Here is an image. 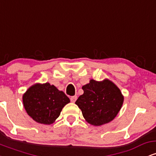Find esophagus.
Wrapping results in <instances>:
<instances>
[{"label": "esophagus", "instance_id": "esophagus-1", "mask_svg": "<svg viewBox=\"0 0 156 156\" xmlns=\"http://www.w3.org/2000/svg\"><path fill=\"white\" fill-rule=\"evenodd\" d=\"M76 100H77V96H72L70 98V101H71V102H73V103H75V102L76 101Z\"/></svg>", "mask_w": 156, "mask_h": 156}]
</instances>
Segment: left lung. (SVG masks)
I'll use <instances>...</instances> for the list:
<instances>
[{
  "label": "left lung",
  "mask_w": 156,
  "mask_h": 156,
  "mask_svg": "<svg viewBox=\"0 0 156 156\" xmlns=\"http://www.w3.org/2000/svg\"><path fill=\"white\" fill-rule=\"evenodd\" d=\"M82 89L83 94L78 98L76 104L89 124L100 126L113 120L117 115L124 98L119 89L111 80H90Z\"/></svg>",
  "instance_id": "obj_1"
}]
</instances>
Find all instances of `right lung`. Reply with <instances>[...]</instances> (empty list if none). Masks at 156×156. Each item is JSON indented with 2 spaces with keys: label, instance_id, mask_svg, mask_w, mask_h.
I'll list each match as a JSON object with an SVG mask.
<instances>
[{
  "label": "right lung",
  "instance_id": "right-lung-1",
  "mask_svg": "<svg viewBox=\"0 0 156 156\" xmlns=\"http://www.w3.org/2000/svg\"><path fill=\"white\" fill-rule=\"evenodd\" d=\"M25 109L34 120L50 125L60 115L62 108L69 103V98L62 91L49 83H37L23 94Z\"/></svg>",
  "mask_w": 156,
  "mask_h": 156
}]
</instances>
